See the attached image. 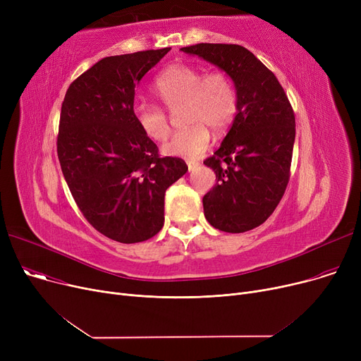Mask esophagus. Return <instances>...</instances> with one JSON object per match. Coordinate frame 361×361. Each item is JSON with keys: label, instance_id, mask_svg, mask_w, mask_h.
I'll return each mask as SVG.
<instances>
[{"label": "esophagus", "instance_id": "34e87169", "mask_svg": "<svg viewBox=\"0 0 361 361\" xmlns=\"http://www.w3.org/2000/svg\"><path fill=\"white\" fill-rule=\"evenodd\" d=\"M187 166H188V171H193L195 168L199 166V162H196V161H187Z\"/></svg>", "mask_w": 361, "mask_h": 361}]
</instances>
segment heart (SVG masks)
Masks as SVG:
<instances>
[{
    "instance_id": "b5f03b06",
    "label": "heart",
    "mask_w": 361,
    "mask_h": 361,
    "mask_svg": "<svg viewBox=\"0 0 361 361\" xmlns=\"http://www.w3.org/2000/svg\"><path fill=\"white\" fill-rule=\"evenodd\" d=\"M155 93L171 109L183 108V121L187 124L162 147L169 157L196 158L211 142V130L222 133L228 128L238 109L235 87L224 71L203 73L190 64L166 67L155 80ZM135 118L145 135L157 142L168 137L171 126L164 108L139 102L133 108Z\"/></svg>"
}]
</instances>
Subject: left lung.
I'll list each match as a JSON object with an SVG mask.
<instances>
[{
	"instance_id": "obj_1",
	"label": "left lung",
	"mask_w": 361,
	"mask_h": 361,
	"mask_svg": "<svg viewBox=\"0 0 361 361\" xmlns=\"http://www.w3.org/2000/svg\"><path fill=\"white\" fill-rule=\"evenodd\" d=\"M181 51L219 67L234 82L237 116L219 149L203 161L218 180L203 196V211L219 231H250L286 193L295 139L293 106L275 74L244 47L197 44Z\"/></svg>"
}]
</instances>
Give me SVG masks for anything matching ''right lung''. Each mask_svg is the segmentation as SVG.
Instances as JSON below:
<instances>
[{"label":"right lung","instance_id":"obj_1","mask_svg":"<svg viewBox=\"0 0 361 361\" xmlns=\"http://www.w3.org/2000/svg\"><path fill=\"white\" fill-rule=\"evenodd\" d=\"M169 49L105 56L61 106L56 154L73 199L94 230L124 244L161 231L166 188L187 173L181 158L159 157L133 112L136 86Z\"/></svg>","mask_w":361,"mask_h":361}]
</instances>
